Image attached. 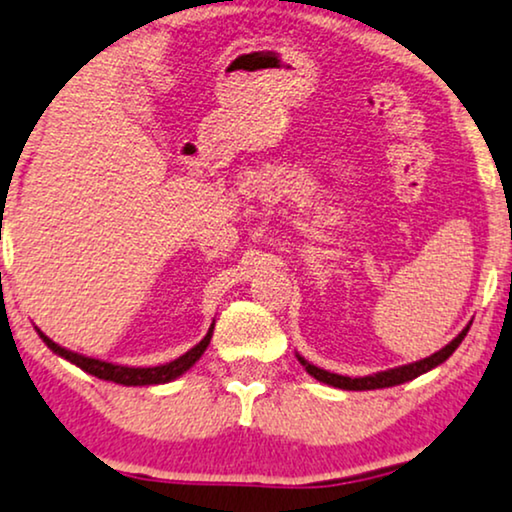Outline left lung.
Instances as JSON below:
<instances>
[{"instance_id": "8db88e82", "label": "left lung", "mask_w": 512, "mask_h": 512, "mask_svg": "<svg viewBox=\"0 0 512 512\" xmlns=\"http://www.w3.org/2000/svg\"><path fill=\"white\" fill-rule=\"evenodd\" d=\"M470 323L463 328L461 333L456 335L454 340L449 342V345L442 347L435 354H430V357H425V359H420V361H413V364H406V366L390 368V371H380V373H373V375H364V378H347V375L323 371V368L309 364V361L304 359V357H300V354H297V359H300V364L307 368V373L314 375V378L319 380V383L340 387V390H383V387H394V385H401V383H409V380L418 378V375L428 373L435 366L444 364V361L456 352V347L461 345L465 335H468Z\"/></svg>"}]
</instances>
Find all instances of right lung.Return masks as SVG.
<instances>
[{
  "instance_id": "right-lung-1",
  "label": "right lung",
  "mask_w": 512,
  "mask_h": 512,
  "mask_svg": "<svg viewBox=\"0 0 512 512\" xmlns=\"http://www.w3.org/2000/svg\"><path fill=\"white\" fill-rule=\"evenodd\" d=\"M212 328H215V323L210 326L208 335H205L203 340L198 342L196 347H191L189 352L181 354L179 359L170 361V364H163V366H148V368H134V366H118V364H111V361H101V359H92V357H84V354H77V352H70V349L56 345L54 340H49L47 335L42 331L40 338L44 340V345H47L51 352L58 354V357L68 359L70 364L80 366L82 371L96 375V378L101 380H111V383H118V385H127V387H141V385H163V383H170V380L179 378L181 373H186L189 368L196 364V361L203 357V352L208 349L210 345V338H212Z\"/></svg>"
}]
</instances>
